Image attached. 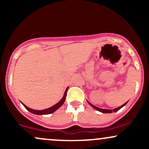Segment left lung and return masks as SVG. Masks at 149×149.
<instances>
[{
  "mask_svg": "<svg viewBox=\"0 0 149 149\" xmlns=\"http://www.w3.org/2000/svg\"><path fill=\"white\" fill-rule=\"evenodd\" d=\"M88 104H90V105L92 107H93V108H94V109H96V110L98 111H100V112H102V113H113V112H116V111H118L119 109H120L121 108H122V107H123L124 106H125V104L127 103V102H126V103H125L124 104H123L122 106H120V107H119L116 108V109H113V110H109V109H100V108H98V107H95V106L92 105V104H90V102H88Z\"/></svg>",
  "mask_w": 149,
  "mask_h": 149,
  "instance_id": "obj_1",
  "label": "left lung"
}]
</instances>
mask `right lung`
<instances>
[{
    "label": "right lung",
    "mask_w": 149,
    "mask_h": 149,
    "mask_svg": "<svg viewBox=\"0 0 149 149\" xmlns=\"http://www.w3.org/2000/svg\"><path fill=\"white\" fill-rule=\"evenodd\" d=\"M68 88H66V90H65V92H64V96H63L62 99L59 101L58 103H57L55 104V105L52 106V107L50 108H48V109H44V110H34V109H30V108L27 107L26 106H25L24 104H22L24 105V107L26 109H27V110L29 111H30L31 113H32L33 114H36V115H47V114H50V113H52L53 112L55 111L56 110H57L58 109H59V107H61V105H62L64 103V101L66 100V92H67V90H68Z\"/></svg>",
    "instance_id": "add662e5"
}]
</instances>
